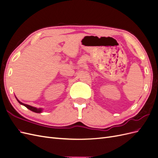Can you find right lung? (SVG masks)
<instances>
[{
    "mask_svg": "<svg viewBox=\"0 0 158 158\" xmlns=\"http://www.w3.org/2000/svg\"><path fill=\"white\" fill-rule=\"evenodd\" d=\"M15 97H16V96H15ZM16 99H17V101L19 102V103L22 105V106H25L26 107H27L28 109L31 110V111H33V112L37 113H41V112L43 111V109H42V108H36V107H32V106H29V105H27V104L22 103L21 102L19 101V100L18 99V98H17L16 97Z\"/></svg>",
    "mask_w": 158,
    "mask_h": 158,
    "instance_id": "right-lung-1",
    "label": "right lung"
}]
</instances>
